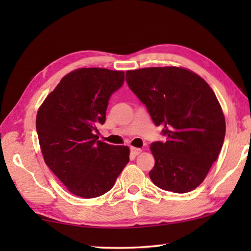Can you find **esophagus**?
Returning <instances> with one entry per match:
<instances>
[{
    "instance_id": "obj_1",
    "label": "esophagus",
    "mask_w": 251,
    "mask_h": 251,
    "mask_svg": "<svg viewBox=\"0 0 251 251\" xmlns=\"http://www.w3.org/2000/svg\"><path fill=\"white\" fill-rule=\"evenodd\" d=\"M142 152V150L141 148H136V147H131L130 148V154L134 155V156H137Z\"/></svg>"
}]
</instances>
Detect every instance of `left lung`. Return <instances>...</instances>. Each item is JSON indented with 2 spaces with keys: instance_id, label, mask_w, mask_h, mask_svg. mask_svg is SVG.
Returning <instances> with one entry per match:
<instances>
[{
  "instance_id": "obj_1",
  "label": "left lung",
  "mask_w": 251,
  "mask_h": 251,
  "mask_svg": "<svg viewBox=\"0 0 251 251\" xmlns=\"http://www.w3.org/2000/svg\"><path fill=\"white\" fill-rule=\"evenodd\" d=\"M126 82L166 136L151 145V179L167 192H192L217 159L226 133L214 91L194 72L175 66L127 71Z\"/></svg>"
}]
</instances>
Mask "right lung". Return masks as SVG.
<instances>
[{
  "instance_id": "1",
  "label": "right lung",
  "mask_w": 251,
  "mask_h": 251,
  "mask_svg": "<svg viewBox=\"0 0 251 251\" xmlns=\"http://www.w3.org/2000/svg\"><path fill=\"white\" fill-rule=\"evenodd\" d=\"M124 72L78 69L46 97L36 115L45 164L70 192L83 198L107 193L129 161L127 146L99 141L109 97L124 84Z\"/></svg>"
}]
</instances>
